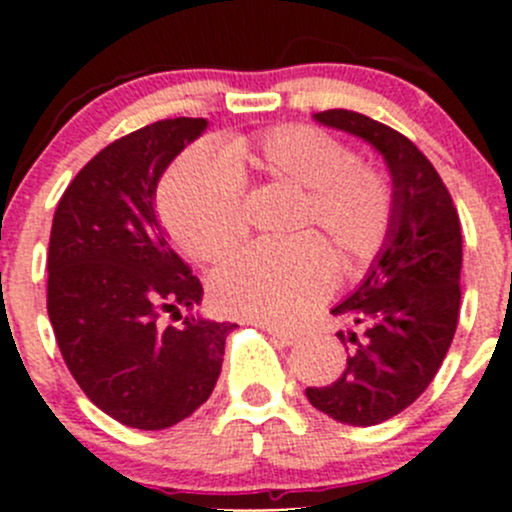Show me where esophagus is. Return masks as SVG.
Segmentation results:
<instances>
[{"mask_svg": "<svg viewBox=\"0 0 512 512\" xmlns=\"http://www.w3.org/2000/svg\"><path fill=\"white\" fill-rule=\"evenodd\" d=\"M262 329H265V332L270 334V337L275 339L277 344H282V347H292V344L297 342V334L287 332V329L275 327V324H262Z\"/></svg>", "mask_w": 512, "mask_h": 512, "instance_id": "obj_1", "label": "esophagus"}]
</instances>
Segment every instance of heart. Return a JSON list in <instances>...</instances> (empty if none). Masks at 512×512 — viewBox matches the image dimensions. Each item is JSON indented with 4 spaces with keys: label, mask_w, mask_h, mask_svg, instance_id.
<instances>
[{
    "label": "heart",
    "mask_w": 512,
    "mask_h": 512,
    "mask_svg": "<svg viewBox=\"0 0 512 512\" xmlns=\"http://www.w3.org/2000/svg\"><path fill=\"white\" fill-rule=\"evenodd\" d=\"M262 173L307 188L297 227L319 225L349 267L366 265L394 220L389 178L356 163L352 148L324 128L282 123L232 136L220 153L188 148L160 185V215L173 240L200 262H215L245 235L242 175ZM337 262L327 242L302 235L260 242L213 275V299L235 317L294 324L329 294Z\"/></svg>",
    "instance_id": "1"
}]
</instances>
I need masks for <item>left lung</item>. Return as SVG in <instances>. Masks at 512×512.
Masks as SVG:
<instances>
[{"instance_id": "obj_1", "label": "left lung", "mask_w": 512, "mask_h": 512, "mask_svg": "<svg viewBox=\"0 0 512 512\" xmlns=\"http://www.w3.org/2000/svg\"><path fill=\"white\" fill-rule=\"evenodd\" d=\"M312 118L369 143L391 175L389 237L361 285L332 309L359 324L361 337L349 332L354 352L334 384L307 389L309 404L334 421L376 426L414 404L451 347L461 307V220L431 160L399 131L344 108Z\"/></svg>"}]
</instances>
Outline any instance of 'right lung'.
Listing matches in <instances>:
<instances>
[{
	"mask_svg": "<svg viewBox=\"0 0 512 512\" xmlns=\"http://www.w3.org/2000/svg\"><path fill=\"white\" fill-rule=\"evenodd\" d=\"M205 128L170 118L113 141L71 180L51 223L46 309L61 356L103 414L141 431L210 399L237 327L193 314L203 285L156 213L160 175ZM163 311L178 328L159 324Z\"/></svg>",
	"mask_w": 512,
	"mask_h": 512,
	"instance_id": "add662e5",
	"label": "right lung"
}]
</instances>
